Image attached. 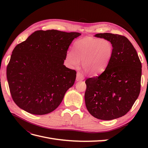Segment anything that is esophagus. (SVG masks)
Masks as SVG:
<instances>
[{"instance_id": "esophagus-1", "label": "esophagus", "mask_w": 148, "mask_h": 148, "mask_svg": "<svg viewBox=\"0 0 148 148\" xmlns=\"http://www.w3.org/2000/svg\"><path fill=\"white\" fill-rule=\"evenodd\" d=\"M82 78V75L79 72H78L77 75V79L78 80V81H79V80Z\"/></svg>"}]
</instances>
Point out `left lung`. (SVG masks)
Listing matches in <instances>:
<instances>
[{
    "label": "left lung",
    "mask_w": 148,
    "mask_h": 148,
    "mask_svg": "<svg viewBox=\"0 0 148 148\" xmlns=\"http://www.w3.org/2000/svg\"><path fill=\"white\" fill-rule=\"evenodd\" d=\"M80 35L39 30L14 48L7 78L12 99L20 108L32 114L44 115L60 104L77 76L75 70L64 65V60L71 42Z\"/></svg>",
    "instance_id": "obj_1"
}]
</instances>
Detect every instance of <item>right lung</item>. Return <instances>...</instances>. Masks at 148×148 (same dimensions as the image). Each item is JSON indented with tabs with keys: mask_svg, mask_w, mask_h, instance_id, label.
<instances>
[{
	"mask_svg": "<svg viewBox=\"0 0 148 148\" xmlns=\"http://www.w3.org/2000/svg\"><path fill=\"white\" fill-rule=\"evenodd\" d=\"M95 36L109 41L113 49L104 72L85 82V104L93 117L110 120L125 115L137 99L141 88V64L126 37L107 33Z\"/></svg>",
	"mask_w": 148,
	"mask_h": 148,
	"instance_id": "add662e5",
	"label": "right lung"
}]
</instances>
